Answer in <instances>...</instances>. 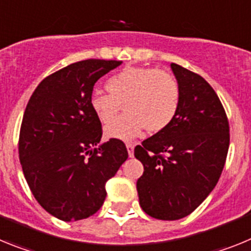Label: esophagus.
<instances>
[{
	"label": "esophagus",
	"instance_id": "esophagus-1",
	"mask_svg": "<svg viewBox=\"0 0 251 251\" xmlns=\"http://www.w3.org/2000/svg\"><path fill=\"white\" fill-rule=\"evenodd\" d=\"M126 147H127V151H128V156H129L130 158H132V157H133V151H134V145H132V143H128V145L126 146Z\"/></svg>",
	"mask_w": 251,
	"mask_h": 251
}]
</instances>
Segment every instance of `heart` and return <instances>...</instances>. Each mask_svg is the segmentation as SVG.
I'll list each match as a JSON object with an SVG mask.
<instances>
[{
	"mask_svg": "<svg viewBox=\"0 0 251 251\" xmlns=\"http://www.w3.org/2000/svg\"><path fill=\"white\" fill-rule=\"evenodd\" d=\"M109 94L94 92L89 105L103 124H108L125 105L126 114L106 126L108 138L130 141L147 128L157 133L167 128L177 114L181 92L177 80L168 73L152 68L128 66L106 81Z\"/></svg>",
	"mask_w": 251,
	"mask_h": 251,
	"instance_id": "heart-1",
	"label": "heart"
}]
</instances>
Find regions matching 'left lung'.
<instances>
[{"label":"left lung","mask_w":251,"mask_h":251,"mask_svg":"<svg viewBox=\"0 0 251 251\" xmlns=\"http://www.w3.org/2000/svg\"><path fill=\"white\" fill-rule=\"evenodd\" d=\"M170 66L181 92L176 117L134 148L145 167L137 181L139 205L159 220H178L201 205L220 178L230 142L229 122L211 85Z\"/></svg>","instance_id":"1"}]
</instances>
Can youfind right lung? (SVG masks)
Instances as JSON below:
<instances>
[{
	"label": "right lung",
	"mask_w": 251,
	"mask_h": 251,
	"mask_svg": "<svg viewBox=\"0 0 251 251\" xmlns=\"http://www.w3.org/2000/svg\"><path fill=\"white\" fill-rule=\"evenodd\" d=\"M122 61L89 59L45 77L22 118L19 154L31 192L63 221L92 216L105 183L128 158L119 139L101 143V124L89 105L95 83Z\"/></svg>",
	"instance_id": "add662e5"
}]
</instances>
